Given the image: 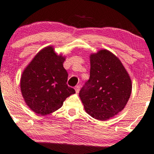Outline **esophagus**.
<instances>
[{
	"mask_svg": "<svg viewBox=\"0 0 154 154\" xmlns=\"http://www.w3.org/2000/svg\"><path fill=\"white\" fill-rule=\"evenodd\" d=\"M75 92H76V93H79V90H80V87H79V85L75 86Z\"/></svg>",
	"mask_w": 154,
	"mask_h": 154,
	"instance_id": "1",
	"label": "esophagus"
}]
</instances>
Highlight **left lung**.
Masks as SVG:
<instances>
[{"instance_id":"1","label":"left lung","mask_w":154,"mask_h":154,"mask_svg":"<svg viewBox=\"0 0 154 154\" xmlns=\"http://www.w3.org/2000/svg\"><path fill=\"white\" fill-rule=\"evenodd\" d=\"M90 58V79L79 97L87 114L105 121L125 108L131 93V80L120 59L109 51L100 50Z\"/></svg>"}]
</instances>
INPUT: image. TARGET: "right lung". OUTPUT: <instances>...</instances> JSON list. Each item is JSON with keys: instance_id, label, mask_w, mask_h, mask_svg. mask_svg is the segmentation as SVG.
<instances>
[{"instance_id": "1", "label": "right lung", "mask_w": 154, "mask_h": 154, "mask_svg": "<svg viewBox=\"0 0 154 154\" xmlns=\"http://www.w3.org/2000/svg\"><path fill=\"white\" fill-rule=\"evenodd\" d=\"M65 57L58 55L53 46L36 54L24 69L20 90L26 105L36 114L44 116L60 109L67 97L75 93L67 84Z\"/></svg>"}]
</instances>
